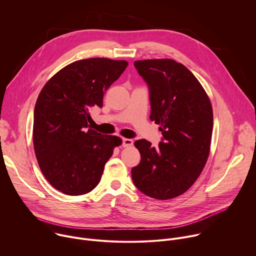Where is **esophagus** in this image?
<instances>
[{
  "label": "esophagus",
  "mask_w": 256,
  "mask_h": 256,
  "mask_svg": "<svg viewBox=\"0 0 256 256\" xmlns=\"http://www.w3.org/2000/svg\"><path fill=\"white\" fill-rule=\"evenodd\" d=\"M132 144H134V142L130 138H124L122 140V147H132Z\"/></svg>",
  "instance_id": "1"
}]
</instances>
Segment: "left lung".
<instances>
[{
    "label": "left lung",
    "mask_w": 256,
    "mask_h": 256,
    "mask_svg": "<svg viewBox=\"0 0 256 256\" xmlns=\"http://www.w3.org/2000/svg\"><path fill=\"white\" fill-rule=\"evenodd\" d=\"M148 84L151 120L160 124L162 142L151 147L134 142L140 162L132 169L136 188L153 198L169 200L184 194L200 175L210 148L212 109L192 72L170 58L134 62Z\"/></svg>",
    "instance_id": "obj_1"
}]
</instances>
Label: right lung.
<instances>
[{
  "label": "right lung",
  "mask_w": 256,
  "mask_h": 256,
  "mask_svg": "<svg viewBox=\"0 0 256 256\" xmlns=\"http://www.w3.org/2000/svg\"><path fill=\"white\" fill-rule=\"evenodd\" d=\"M128 64L105 58L77 60L58 70L40 91L34 108V151L44 177L58 192H90L122 144L120 138L90 128V112L102 107L105 91Z\"/></svg>",
  "instance_id": "obj_1"
}]
</instances>
